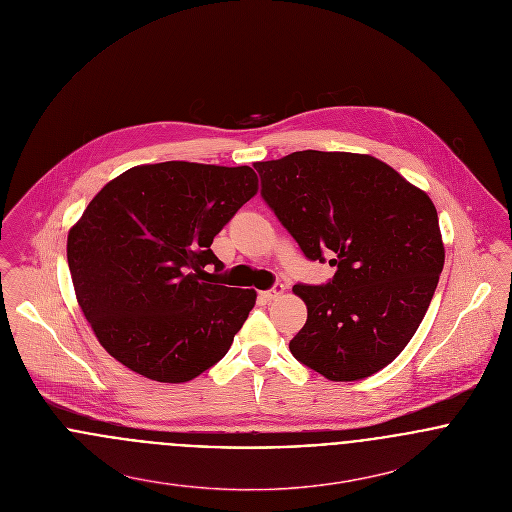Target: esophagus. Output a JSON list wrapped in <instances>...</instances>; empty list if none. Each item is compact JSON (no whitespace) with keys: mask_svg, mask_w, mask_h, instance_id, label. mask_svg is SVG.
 Segmentation results:
<instances>
[{"mask_svg":"<svg viewBox=\"0 0 512 512\" xmlns=\"http://www.w3.org/2000/svg\"><path fill=\"white\" fill-rule=\"evenodd\" d=\"M284 286L282 284H276L272 290H266V292L260 293V297L262 299H266V301H272V299H276V297H280V295H284Z\"/></svg>","mask_w":512,"mask_h":512,"instance_id":"1","label":"esophagus"}]
</instances>
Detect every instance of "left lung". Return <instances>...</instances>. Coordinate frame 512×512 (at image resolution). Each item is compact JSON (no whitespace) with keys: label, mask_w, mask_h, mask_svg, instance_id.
Here are the masks:
<instances>
[{"label":"left lung","mask_w":512,"mask_h":512,"mask_svg":"<svg viewBox=\"0 0 512 512\" xmlns=\"http://www.w3.org/2000/svg\"><path fill=\"white\" fill-rule=\"evenodd\" d=\"M262 199L309 260L337 266L323 286H293L307 321L293 357L335 382L390 365L420 327L445 250L432 199L384 161L293 151L258 161Z\"/></svg>","instance_id":"1"}]
</instances>
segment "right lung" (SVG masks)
Instances as JSON below:
<instances>
[{
    "label": "right lung",
    "instance_id": "obj_1",
    "mask_svg": "<svg viewBox=\"0 0 512 512\" xmlns=\"http://www.w3.org/2000/svg\"><path fill=\"white\" fill-rule=\"evenodd\" d=\"M258 191L252 167L138 165L102 187L69 230L76 301L100 345L157 382L219 363L256 303L254 290L209 285L224 264L213 238Z\"/></svg>",
    "mask_w": 512,
    "mask_h": 512
}]
</instances>
